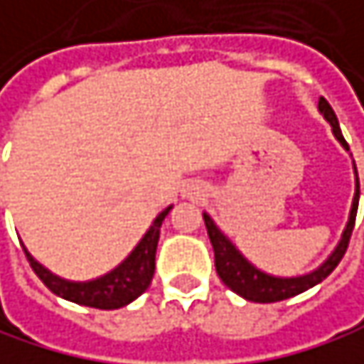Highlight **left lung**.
<instances>
[{"instance_id": "left-lung-1", "label": "left lung", "mask_w": 364, "mask_h": 364, "mask_svg": "<svg viewBox=\"0 0 364 364\" xmlns=\"http://www.w3.org/2000/svg\"><path fill=\"white\" fill-rule=\"evenodd\" d=\"M318 108L320 112L326 117V121L333 125V134L337 136V140L350 151L343 134H341V127H339V121H337V114L335 110L331 108V104L320 97L318 102ZM358 196H360V188L356 186V196H354V205H352V213H350V222L346 226V232H343V239L341 243L337 245V250L333 252V256L314 273L305 275V277H290V279H279V277H271L262 271H258L256 267H252L239 252L237 247L215 228V224L211 222V218L205 213V226H207V232H209V239H211V245H213V252H215V271L220 275V279L232 290L237 292L239 296L247 299V301H254V303H277V301H286L290 296H296L309 288H314L316 284H320L322 279H326L335 267L341 262V258L346 256V250L350 245V237H352V230H354V222H356V211H358Z\"/></svg>"}]
</instances>
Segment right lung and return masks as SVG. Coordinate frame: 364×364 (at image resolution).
<instances>
[{
    "label": "right lung",
    "instance_id": "add662e5",
    "mask_svg": "<svg viewBox=\"0 0 364 364\" xmlns=\"http://www.w3.org/2000/svg\"><path fill=\"white\" fill-rule=\"evenodd\" d=\"M170 207L164 209L153 226L149 228V232L142 237V241L138 243V247L129 254V258L117 267L112 273L95 279V282H87V284H72V282H63L55 275H50L44 267H40L29 252L25 250V256L33 269V273L40 277V282L57 296L85 305V307H95V309H119L125 307L127 303H132L134 299H138L151 284L153 273H155V250H157V241H159V228L164 218L168 215Z\"/></svg>",
    "mask_w": 364,
    "mask_h": 364
}]
</instances>
